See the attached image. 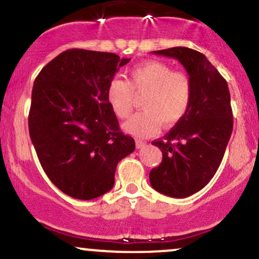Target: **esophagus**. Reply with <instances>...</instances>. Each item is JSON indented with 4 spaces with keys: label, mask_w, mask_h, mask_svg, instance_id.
Returning <instances> with one entry per match:
<instances>
[{
    "label": "esophagus",
    "mask_w": 259,
    "mask_h": 259,
    "mask_svg": "<svg viewBox=\"0 0 259 259\" xmlns=\"http://www.w3.org/2000/svg\"><path fill=\"white\" fill-rule=\"evenodd\" d=\"M146 142L145 141H141V140H136V148H144L146 146Z\"/></svg>",
    "instance_id": "34e87169"
}]
</instances>
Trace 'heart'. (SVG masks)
I'll return each mask as SVG.
<instances>
[{
  "mask_svg": "<svg viewBox=\"0 0 259 259\" xmlns=\"http://www.w3.org/2000/svg\"><path fill=\"white\" fill-rule=\"evenodd\" d=\"M136 95H142L144 111L136 113L124 130L138 138H150L159 130L160 124L173 126L186 115L191 105L192 85L185 73L175 72L170 65L148 61L135 65L127 72L126 80L114 78L107 85L106 99L119 119L132 114Z\"/></svg>",
  "mask_w": 259,
  "mask_h": 259,
  "instance_id": "heart-1",
  "label": "heart"
}]
</instances>
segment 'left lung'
I'll list each match as a JSON object with an SVG mask.
<instances>
[{"label":"left lung","mask_w":259,"mask_h":259,"mask_svg":"<svg viewBox=\"0 0 259 259\" xmlns=\"http://www.w3.org/2000/svg\"><path fill=\"white\" fill-rule=\"evenodd\" d=\"M153 53L178 59L191 80L189 111L167 135L152 142L163 158L150 171L154 190L184 198L203 189L221 165L234 125L230 92L227 80L201 52L171 47Z\"/></svg>","instance_id":"left-lung-1"}]
</instances>
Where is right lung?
Wrapping results in <instances>:
<instances>
[{"label": "right lung", "instance_id": "right-lung-1", "mask_svg": "<svg viewBox=\"0 0 259 259\" xmlns=\"http://www.w3.org/2000/svg\"><path fill=\"white\" fill-rule=\"evenodd\" d=\"M129 61L111 52L72 49L35 79L31 142L49 179L70 197L92 200L108 192L117 164L135 150L106 99L108 82Z\"/></svg>", "mask_w": 259, "mask_h": 259}]
</instances>
